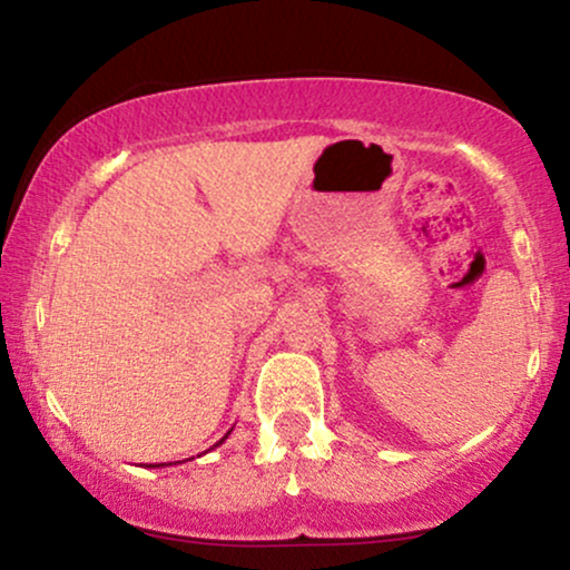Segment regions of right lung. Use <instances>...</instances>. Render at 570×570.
<instances>
[{
	"mask_svg": "<svg viewBox=\"0 0 570 570\" xmlns=\"http://www.w3.org/2000/svg\"><path fill=\"white\" fill-rule=\"evenodd\" d=\"M232 431H234V429H232ZM232 431H228V434H232ZM228 434H226V436H223V439H220V442H218V444H215V446H220L223 442H226V439H228ZM189 460H191V458H189ZM178 463H181V460H178ZM160 465H165V463H157V465H147V468H160Z\"/></svg>",
	"mask_w": 570,
	"mask_h": 570,
	"instance_id": "right-lung-1",
	"label": "right lung"
}]
</instances>
